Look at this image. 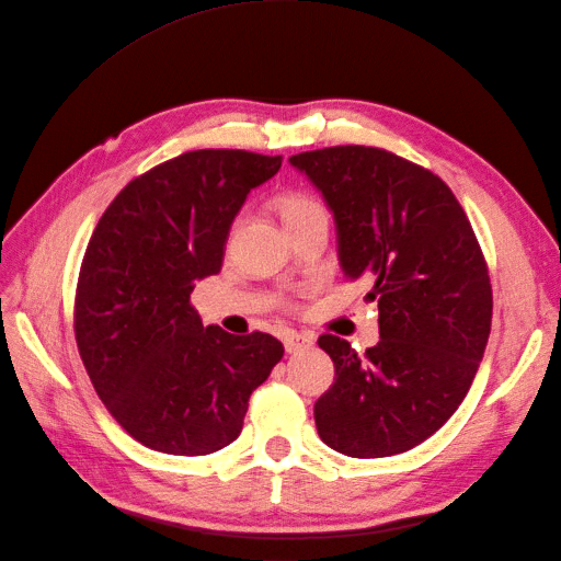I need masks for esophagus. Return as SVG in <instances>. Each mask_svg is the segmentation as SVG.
I'll return each mask as SVG.
<instances>
[{
	"label": "esophagus",
	"mask_w": 561,
	"mask_h": 561,
	"mask_svg": "<svg viewBox=\"0 0 561 561\" xmlns=\"http://www.w3.org/2000/svg\"><path fill=\"white\" fill-rule=\"evenodd\" d=\"M283 344H285L287 353H299L304 348L313 346V334H309V332H287L285 339H283Z\"/></svg>",
	"instance_id": "34e87169"
}]
</instances>
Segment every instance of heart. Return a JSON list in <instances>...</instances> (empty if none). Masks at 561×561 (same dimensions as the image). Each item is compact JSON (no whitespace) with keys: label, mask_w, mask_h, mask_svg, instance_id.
Instances as JSON below:
<instances>
[{"label":"heart","mask_w":561,"mask_h":561,"mask_svg":"<svg viewBox=\"0 0 561 561\" xmlns=\"http://www.w3.org/2000/svg\"><path fill=\"white\" fill-rule=\"evenodd\" d=\"M278 208H280V217H283L285 227L301 222V219L316 217V215H328L325 206H322V203L316 196L304 194V192L285 194L278 203Z\"/></svg>","instance_id":"heart-1"}]
</instances>
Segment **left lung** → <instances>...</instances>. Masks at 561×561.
Masks as SVG:
<instances>
[{"label":"left lung","mask_w":561,"mask_h":561,"mask_svg":"<svg viewBox=\"0 0 561 561\" xmlns=\"http://www.w3.org/2000/svg\"><path fill=\"white\" fill-rule=\"evenodd\" d=\"M290 163L334 215L344 276L371 283L379 344L322 334L334 383L313 407L322 443L353 458L402 454L463 402L491 332L482 250L449 186L386 149L344 145Z\"/></svg>","instance_id":"8db88e82"}]
</instances>
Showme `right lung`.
Returning <instances> with one entry per match:
<instances>
[{
  "mask_svg": "<svg viewBox=\"0 0 561 561\" xmlns=\"http://www.w3.org/2000/svg\"><path fill=\"white\" fill-rule=\"evenodd\" d=\"M280 157L198 149L128 182L83 254L75 334L110 414L145 447L206 456L243 431L252 390L283 358L276 336L203 328L190 297L219 274L233 217Z\"/></svg>",
  "mask_w": 561,
  "mask_h": 561,
  "instance_id": "1",
  "label": "right lung"
}]
</instances>
